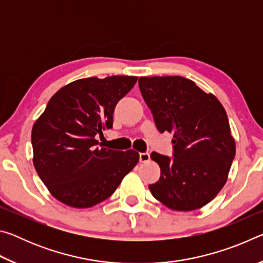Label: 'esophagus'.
<instances>
[{
	"label": "esophagus",
	"mask_w": 263,
	"mask_h": 263,
	"mask_svg": "<svg viewBox=\"0 0 263 263\" xmlns=\"http://www.w3.org/2000/svg\"><path fill=\"white\" fill-rule=\"evenodd\" d=\"M139 160H140V162H142V163L148 162L151 160L149 154L148 153H139Z\"/></svg>",
	"instance_id": "esophagus-1"
}]
</instances>
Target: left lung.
Here are the masks:
<instances>
[{
  "mask_svg": "<svg viewBox=\"0 0 263 263\" xmlns=\"http://www.w3.org/2000/svg\"><path fill=\"white\" fill-rule=\"evenodd\" d=\"M139 88L158 130L171 133L174 144L173 159L151 154L161 169L151 193L175 211L203 208L225 185L235 155L224 106L182 77H141Z\"/></svg>",
  "mask_w": 263,
  "mask_h": 263,
  "instance_id": "obj_1",
  "label": "left lung"
}]
</instances>
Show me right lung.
<instances>
[{
	"label": "right lung",
	"mask_w": 263,
	"mask_h": 263,
	"mask_svg": "<svg viewBox=\"0 0 263 263\" xmlns=\"http://www.w3.org/2000/svg\"><path fill=\"white\" fill-rule=\"evenodd\" d=\"M138 77L86 78L60 88L34 122L33 166L53 197L86 209L115 193L139 161V153L99 147L96 135L112 127L118 101Z\"/></svg>",
	"instance_id": "obj_1"
}]
</instances>
